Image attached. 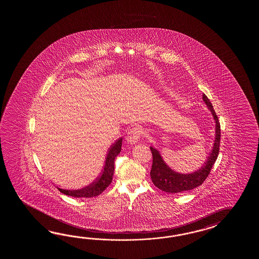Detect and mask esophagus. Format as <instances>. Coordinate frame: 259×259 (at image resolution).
Wrapping results in <instances>:
<instances>
[{
	"mask_svg": "<svg viewBox=\"0 0 259 259\" xmlns=\"http://www.w3.org/2000/svg\"><path fill=\"white\" fill-rule=\"evenodd\" d=\"M142 130L139 127H133L130 130V132H127L126 141L130 144H135L138 143V141L140 140V138L142 136Z\"/></svg>",
	"mask_w": 259,
	"mask_h": 259,
	"instance_id": "esophagus-1",
	"label": "esophagus"
}]
</instances>
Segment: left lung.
<instances>
[{
  "label": "left lung",
  "mask_w": 259,
  "mask_h": 259,
  "mask_svg": "<svg viewBox=\"0 0 259 259\" xmlns=\"http://www.w3.org/2000/svg\"><path fill=\"white\" fill-rule=\"evenodd\" d=\"M203 100L208 109L211 111L215 122V143L209 156L205 161L204 166L191 174H182L172 170L168 165L165 164L159 152L154 147H150L153 154V165L150 172L152 182L154 186L164 191L165 193H178L193 190L198 187L209 175L210 170L214 165L218 155L220 153V124L219 117L215 114L213 105L205 94H203Z\"/></svg>",
  "instance_id": "left-lung-1"
}]
</instances>
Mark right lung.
<instances>
[{
  "label": "right lung",
  "mask_w": 259,
  "mask_h": 259,
  "mask_svg": "<svg viewBox=\"0 0 259 259\" xmlns=\"http://www.w3.org/2000/svg\"><path fill=\"white\" fill-rule=\"evenodd\" d=\"M122 138H119L116 140L115 143L111 145L110 148L108 150V153L106 154L105 157V164L104 166V170L102 172L101 176L96 179L92 184H90L86 187L79 189V190H64L57 188L61 193L77 197V198H90V197H94L97 196L105 191L106 188L110 185L112 180H113V175H114V170H115V158L116 155L120 153L121 151Z\"/></svg>",
  "instance_id": "1"
}]
</instances>
